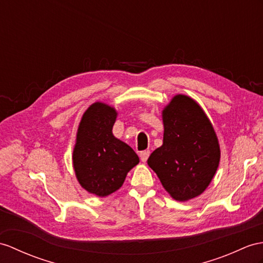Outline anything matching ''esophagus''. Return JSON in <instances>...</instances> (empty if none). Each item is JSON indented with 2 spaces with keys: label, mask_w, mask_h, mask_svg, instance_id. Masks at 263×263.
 <instances>
[{
  "label": "esophagus",
  "mask_w": 263,
  "mask_h": 263,
  "mask_svg": "<svg viewBox=\"0 0 263 263\" xmlns=\"http://www.w3.org/2000/svg\"><path fill=\"white\" fill-rule=\"evenodd\" d=\"M149 154H151L149 151H143V152H140V154H139L140 161H142L143 163H146L147 159H148V157H149Z\"/></svg>",
  "instance_id": "esophagus-1"
}]
</instances>
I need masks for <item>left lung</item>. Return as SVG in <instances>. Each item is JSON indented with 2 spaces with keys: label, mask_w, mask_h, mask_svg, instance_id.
I'll return each mask as SVG.
<instances>
[{
  "label": "left lung",
  "mask_w": 263,
  "mask_h": 263,
  "mask_svg": "<svg viewBox=\"0 0 263 263\" xmlns=\"http://www.w3.org/2000/svg\"><path fill=\"white\" fill-rule=\"evenodd\" d=\"M162 118L163 145L147 164L174 200H192L208 189L219 167V139L202 107L186 95H175Z\"/></svg>",
  "instance_id": "obj_1"
}]
</instances>
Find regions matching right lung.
<instances>
[{"label":"right lung","mask_w":263,"mask_h":263,"mask_svg":"<svg viewBox=\"0 0 263 263\" xmlns=\"http://www.w3.org/2000/svg\"><path fill=\"white\" fill-rule=\"evenodd\" d=\"M117 110L97 101L83 112L76 136L72 165L77 181L88 193L105 197L124 184L139 163L130 146L114 136Z\"/></svg>","instance_id":"1"}]
</instances>
